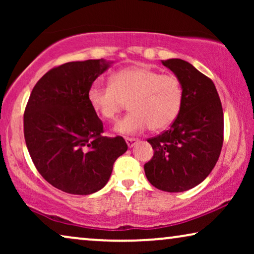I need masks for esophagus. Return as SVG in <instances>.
Masks as SVG:
<instances>
[{"instance_id":"34e87169","label":"esophagus","mask_w":254,"mask_h":254,"mask_svg":"<svg viewBox=\"0 0 254 254\" xmlns=\"http://www.w3.org/2000/svg\"><path fill=\"white\" fill-rule=\"evenodd\" d=\"M126 143H127V145H128V148H133L134 145L137 143V140H136V138L127 137V138H126Z\"/></svg>"}]
</instances>
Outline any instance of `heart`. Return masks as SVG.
Segmentation results:
<instances>
[{
	"mask_svg": "<svg viewBox=\"0 0 254 254\" xmlns=\"http://www.w3.org/2000/svg\"><path fill=\"white\" fill-rule=\"evenodd\" d=\"M92 110L105 120H114L129 100L130 112L118 121L114 130L135 134L150 128L164 129L178 116L183 103V88L172 74H161L148 65H133L117 71L110 85L95 82L88 91Z\"/></svg>",
	"mask_w": 254,
	"mask_h": 254,
	"instance_id": "b5f03b06",
	"label": "heart"
}]
</instances>
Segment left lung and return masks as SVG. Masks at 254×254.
<instances>
[{"label":"left lung","mask_w":254,"mask_h":254,"mask_svg":"<svg viewBox=\"0 0 254 254\" xmlns=\"http://www.w3.org/2000/svg\"><path fill=\"white\" fill-rule=\"evenodd\" d=\"M179 79L183 103L172 126L149 138L154 157L144 164L156 189L185 192L207 178L223 144V110L213 81L182 59L162 60Z\"/></svg>","instance_id":"8db88e82"}]
</instances>
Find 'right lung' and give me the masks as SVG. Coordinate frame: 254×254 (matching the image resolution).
I'll use <instances>...</instances> for the list:
<instances>
[{"label":"right lung","instance_id":"obj_1","mask_svg":"<svg viewBox=\"0 0 254 254\" xmlns=\"http://www.w3.org/2000/svg\"><path fill=\"white\" fill-rule=\"evenodd\" d=\"M113 61L68 62L41 77L24 113V136L36 168L52 186L88 195L109 182L116 159L127 151L123 137L102 136L103 123L88 91Z\"/></svg>","mask_w":254,"mask_h":254}]
</instances>
